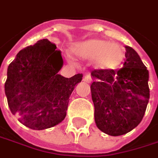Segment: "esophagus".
Listing matches in <instances>:
<instances>
[{
    "instance_id": "34e87169",
    "label": "esophagus",
    "mask_w": 158,
    "mask_h": 158,
    "mask_svg": "<svg viewBox=\"0 0 158 158\" xmlns=\"http://www.w3.org/2000/svg\"><path fill=\"white\" fill-rule=\"evenodd\" d=\"M83 80L86 82V83H90L91 81H92V78H91V76H90V74H86L85 76H84V78H83Z\"/></svg>"
}]
</instances>
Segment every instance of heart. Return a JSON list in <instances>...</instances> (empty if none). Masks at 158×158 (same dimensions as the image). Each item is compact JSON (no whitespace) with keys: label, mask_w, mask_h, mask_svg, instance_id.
<instances>
[{"label":"heart","mask_w":158,"mask_h":158,"mask_svg":"<svg viewBox=\"0 0 158 158\" xmlns=\"http://www.w3.org/2000/svg\"><path fill=\"white\" fill-rule=\"evenodd\" d=\"M79 56L86 59L96 58V65L100 69L110 70L119 65L124 53L119 45L108 40L94 39L78 45L75 48Z\"/></svg>","instance_id":"heart-1"}]
</instances>
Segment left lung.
Here are the masks:
<instances>
[{"instance_id": "1", "label": "left lung", "mask_w": 158, "mask_h": 158, "mask_svg": "<svg viewBox=\"0 0 158 158\" xmlns=\"http://www.w3.org/2000/svg\"><path fill=\"white\" fill-rule=\"evenodd\" d=\"M124 67L93 70L91 84L94 121L105 134L119 136L143 118L149 99L148 71L134 48L126 47Z\"/></svg>"}]
</instances>
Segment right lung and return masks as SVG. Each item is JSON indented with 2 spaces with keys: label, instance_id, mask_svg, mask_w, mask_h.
Masks as SVG:
<instances>
[{
  "label": "right lung",
  "instance_id": "right-lung-1",
  "mask_svg": "<svg viewBox=\"0 0 158 158\" xmlns=\"http://www.w3.org/2000/svg\"><path fill=\"white\" fill-rule=\"evenodd\" d=\"M56 46L43 39L20 50L8 67L5 94L11 113L33 130L54 127L64 119L69 97L83 74H58L64 61Z\"/></svg>",
  "mask_w": 158,
  "mask_h": 158
}]
</instances>
